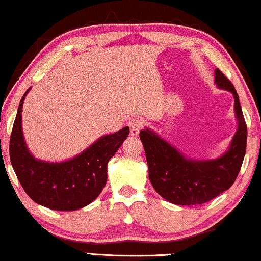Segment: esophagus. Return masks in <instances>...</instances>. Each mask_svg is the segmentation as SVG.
I'll return each mask as SVG.
<instances>
[{
    "instance_id": "obj_1",
    "label": "esophagus",
    "mask_w": 261,
    "mask_h": 261,
    "mask_svg": "<svg viewBox=\"0 0 261 261\" xmlns=\"http://www.w3.org/2000/svg\"><path fill=\"white\" fill-rule=\"evenodd\" d=\"M142 120H140L138 118L130 119L129 120V127H130V135L132 137H137L140 133V129L142 127Z\"/></svg>"
}]
</instances>
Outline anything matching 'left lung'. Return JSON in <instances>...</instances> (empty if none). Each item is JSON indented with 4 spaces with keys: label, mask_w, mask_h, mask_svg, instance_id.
Returning <instances> with one entry per match:
<instances>
[{
    "label": "left lung",
    "mask_w": 261,
    "mask_h": 261,
    "mask_svg": "<svg viewBox=\"0 0 261 261\" xmlns=\"http://www.w3.org/2000/svg\"><path fill=\"white\" fill-rule=\"evenodd\" d=\"M214 75L215 86L233 94L238 122L236 134L221 156L211 160L187 158L150 128L140 132L150 182L162 198L174 205H200L217 198L234 184L243 165L247 127L239 96L231 81L218 68Z\"/></svg>",
    "instance_id": "8db88e82"
}]
</instances>
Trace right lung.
Segmentation results:
<instances>
[{"label": "right lung", "mask_w": 261, "mask_h": 261, "mask_svg": "<svg viewBox=\"0 0 261 261\" xmlns=\"http://www.w3.org/2000/svg\"><path fill=\"white\" fill-rule=\"evenodd\" d=\"M32 88V87H30ZM27 89L18 105L10 135L9 154L15 174L29 198L54 211H76L89 205L107 182V165L129 134V128L103 135L84 152L65 161L50 162L30 153L22 130V108Z\"/></svg>", "instance_id": "obj_1"}]
</instances>
